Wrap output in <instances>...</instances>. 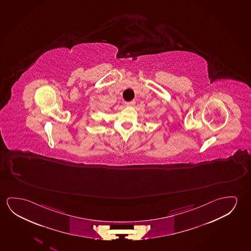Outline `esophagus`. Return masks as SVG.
<instances>
[{
	"label": "esophagus",
	"instance_id": "1",
	"mask_svg": "<svg viewBox=\"0 0 251 251\" xmlns=\"http://www.w3.org/2000/svg\"><path fill=\"white\" fill-rule=\"evenodd\" d=\"M135 100H131V101H128V102H126V105L127 106H133V105H135Z\"/></svg>",
	"mask_w": 251,
	"mask_h": 251
}]
</instances>
